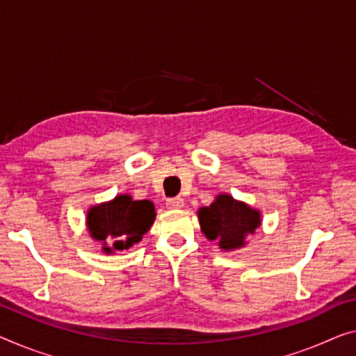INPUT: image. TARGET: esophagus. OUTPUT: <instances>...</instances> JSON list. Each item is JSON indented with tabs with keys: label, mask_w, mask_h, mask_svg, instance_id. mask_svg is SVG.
Masks as SVG:
<instances>
[{
	"label": "esophagus",
	"mask_w": 356,
	"mask_h": 356,
	"mask_svg": "<svg viewBox=\"0 0 356 356\" xmlns=\"http://www.w3.org/2000/svg\"><path fill=\"white\" fill-rule=\"evenodd\" d=\"M166 206L169 209H180L184 208V200L180 196H176V198H169L166 201Z\"/></svg>",
	"instance_id": "1"
}]
</instances>
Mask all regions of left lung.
<instances>
[{"label": "left lung", "instance_id": "left-lung-1", "mask_svg": "<svg viewBox=\"0 0 356 356\" xmlns=\"http://www.w3.org/2000/svg\"><path fill=\"white\" fill-rule=\"evenodd\" d=\"M201 230L211 241L219 240L222 249L245 245V236L254 233L261 224L259 211L251 209L229 195H219L208 208L198 211Z\"/></svg>", "mask_w": 356, "mask_h": 356}]
</instances>
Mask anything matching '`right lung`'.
Segmentation results:
<instances>
[{
    "label": "right lung",
    "mask_w": 356,
    "mask_h": 356,
    "mask_svg": "<svg viewBox=\"0 0 356 356\" xmlns=\"http://www.w3.org/2000/svg\"><path fill=\"white\" fill-rule=\"evenodd\" d=\"M152 201H134L120 195L113 201L94 206L88 212L89 233L94 240L104 243L105 252L123 251L142 240L155 220Z\"/></svg>",
    "instance_id": "add662e5"
}]
</instances>
